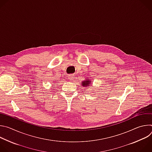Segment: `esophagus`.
I'll list each match as a JSON object with an SVG mask.
<instances>
[{
	"label": "esophagus",
	"mask_w": 152,
	"mask_h": 152,
	"mask_svg": "<svg viewBox=\"0 0 152 152\" xmlns=\"http://www.w3.org/2000/svg\"><path fill=\"white\" fill-rule=\"evenodd\" d=\"M68 78L70 80H73L75 79V76H74L73 75H69V76H68Z\"/></svg>",
	"instance_id": "1"
}]
</instances>
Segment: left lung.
Wrapping results in <instances>:
<instances>
[{
    "label": "left lung",
    "instance_id": "obj_1",
    "mask_svg": "<svg viewBox=\"0 0 152 152\" xmlns=\"http://www.w3.org/2000/svg\"><path fill=\"white\" fill-rule=\"evenodd\" d=\"M82 85L84 87H86V86H91V80L88 79H86L85 81L82 82Z\"/></svg>",
    "mask_w": 152,
    "mask_h": 152
}]
</instances>
